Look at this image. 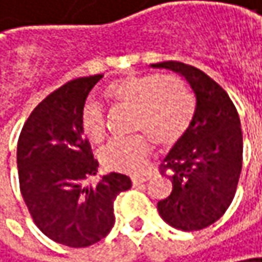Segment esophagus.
Segmentation results:
<instances>
[{"label":"esophagus","mask_w":262,"mask_h":262,"mask_svg":"<svg viewBox=\"0 0 262 262\" xmlns=\"http://www.w3.org/2000/svg\"><path fill=\"white\" fill-rule=\"evenodd\" d=\"M149 179V177H133L132 178V182H133V185H141V184H144Z\"/></svg>","instance_id":"obj_1"}]
</instances>
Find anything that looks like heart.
I'll return each mask as SVG.
<instances>
[{
  "mask_svg": "<svg viewBox=\"0 0 262 262\" xmlns=\"http://www.w3.org/2000/svg\"><path fill=\"white\" fill-rule=\"evenodd\" d=\"M103 96L117 105L129 106L130 129L141 130L111 141L102 151L103 167L116 172H138L151 154L149 139L162 148L177 145L190 129L195 113L191 89L175 75L126 77L106 85ZM78 124L92 144H100L106 136L105 114L93 100L83 105Z\"/></svg>",
  "mask_w": 262,
  "mask_h": 262,
  "instance_id": "b5f03b06",
  "label": "heart"
}]
</instances>
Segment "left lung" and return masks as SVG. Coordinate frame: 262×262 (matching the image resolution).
<instances>
[{
    "label": "left lung",
    "instance_id": "obj_1",
    "mask_svg": "<svg viewBox=\"0 0 262 262\" xmlns=\"http://www.w3.org/2000/svg\"><path fill=\"white\" fill-rule=\"evenodd\" d=\"M181 74L195 95V113L185 136L160 166L172 173V192L157 203L163 221L181 231L216 223L231 205L243 159V138L234 103L218 83L195 67L167 60L151 65Z\"/></svg>",
    "mask_w": 262,
    "mask_h": 262
}]
</instances>
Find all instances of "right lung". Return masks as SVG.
<instances>
[{
  "label": "right lung",
  "mask_w": 262,
  "mask_h": 262,
  "mask_svg": "<svg viewBox=\"0 0 262 262\" xmlns=\"http://www.w3.org/2000/svg\"><path fill=\"white\" fill-rule=\"evenodd\" d=\"M103 75L60 85L28 117L17 142L19 185L39 230L56 243L85 248L103 238L116 223L114 200L132 187L130 178L110 173L96 185L92 146L78 124L89 92Z\"/></svg>",
  "instance_id": "obj_1"
}]
</instances>
